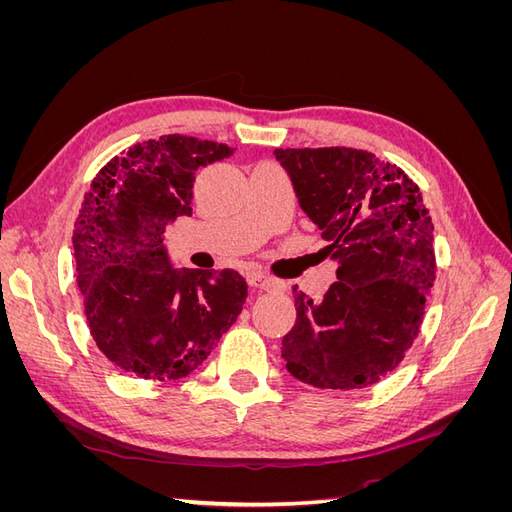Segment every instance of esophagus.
Returning a JSON list of instances; mask_svg holds the SVG:
<instances>
[{
	"mask_svg": "<svg viewBox=\"0 0 512 512\" xmlns=\"http://www.w3.org/2000/svg\"><path fill=\"white\" fill-rule=\"evenodd\" d=\"M247 282H250V286L256 288V290H260V292H275V290L282 288L275 280H271V277L262 275V273L247 275Z\"/></svg>",
	"mask_w": 512,
	"mask_h": 512,
	"instance_id": "obj_1",
	"label": "esophagus"
}]
</instances>
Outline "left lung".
<instances>
[{
	"mask_svg": "<svg viewBox=\"0 0 512 512\" xmlns=\"http://www.w3.org/2000/svg\"><path fill=\"white\" fill-rule=\"evenodd\" d=\"M275 158L339 265L320 303L294 288L286 369L316 389L376 384L404 361L436 280L423 194L404 170L363 149H275Z\"/></svg>",
	"mask_w": 512,
	"mask_h": 512,
	"instance_id": "left-lung-1",
	"label": "left lung"
}]
</instances>
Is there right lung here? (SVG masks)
I'll return each mask as SVG.
<instances>
[{"mask_svg":"<svg viewBox=\"0 0 512 512\" xmlns=\"http://www.w3.org/2000/svg\"><path fill=\"white\" fill-rule=\"evenodd\" d=\"M228 156V145L166 134L115 156L85 194L72 243L89 333L136 378L192 374L241 314L237 271L175 269L162 243L170 222L192 215L196 170Z\"/></svg>","mask_w":512,"mask_h":512,"instance_id":"add662e5","label":"right lung"}]
</instances>
